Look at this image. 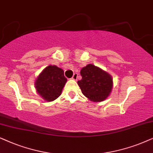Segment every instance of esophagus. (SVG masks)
I'll return each instance as SVG.
<instances>
[{"instance_id": "1", "label": "esophagus", "mask_w": 153, "mask_h": 153, "mask_svg": "<svg viewBox=\"0 0 153 153\" xmlns=\"http://www.w3.org/2000/svg\"><path fill=\"white\" fill-rule=\"evenodd\" d=\"M72 79H73V80H76L77 79H78V73H75L74 74H73V75Z\"/></svg>"}]
</instances>
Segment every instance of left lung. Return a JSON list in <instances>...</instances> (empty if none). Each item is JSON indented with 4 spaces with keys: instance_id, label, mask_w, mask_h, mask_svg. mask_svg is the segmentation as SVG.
<instances>
[{
    "instance_id": "left-lung-1",
    "label": "left lung",
    "mask_w": 153,
    "mask_h": 153,
    "mask_svg": "<svg viewBox=\"0 0 153 153\" xmlns=\"http://www.w3.org/2000/svg\"><path fill=\"white\" fill-rule=\"evenodd\" d=\"M82 79L78 81L82 93L90 101L101 102L110 95L113 88L111 75L93 64L81 69Z\"/></svg>"
}]
</instances>
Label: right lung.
I'll use <instances>...</instances> for the list:
<instances>
[{
  "mask_svg": "<svg viewBox=\"0 0 153 153\" xmlns=\"http://www.w3.org/2000/svg\"><path fill=\"white\" fill-rule=\"evenodd\" d=\"M64 71L56 66H47L35 82L37 92L45 101H52L59 97L67 79Z\"/></svg>",
  "mask_w": 153,
  "mask_h": 153,
  "instance_id": "add662e5",
  "label": "right lung"
}]
</instances>
